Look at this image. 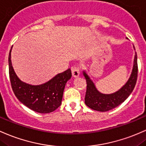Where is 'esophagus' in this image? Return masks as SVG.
<instances>
[{"label":"esophagus","mask_w":146,"mask_h":146,"mask_svg":"<svg viewBox=\"0 0 146 146\" xmlns=\"http://www.w3.org/2000/svg\"><path fill=\"white\" fill-rule=\"evenodd\" d=\"M71 72L73 78H78L80 76V70L78 67H73L71 68Z\"/></svg>","instance_id":"1"}]
</instances>
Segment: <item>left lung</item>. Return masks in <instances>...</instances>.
I'll use <instances>...</instances> for the list:
<instances>
[{"mask_svg":"<svg viewBox=\"0 0 146 146\" xmlns=\"http://www.w3.org/2000/svg\"><path fill=\"white\" fill-rule=\"evenodd\" d=\"M135 50L134 46H133ZM138 66L137 55L135 52L133 68L130 76L127 82L116 92L112 94H102L97 89L95 84L87 74L86 70H83V76L86 81V91L84 102L86 106L98 111H107L123 103L132 94L137 80Z\"/></svg>","mask_w":146,"mask_h":146,"instance_id":"1","label":"left lung"}]
</instances>
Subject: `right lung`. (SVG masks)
<instances>
[{"instance_id":"right-lung-1","label":"right lung","mask_w":146,"mask_h":146,"mask_svg":"<svg viewBox=\"0 0 146 146\" xmlns=\"http://www.w3.org/2000/svg\"><path fill=\"white\" fill-rule=\"evenodd\" d=\"M9 54V73L11 85L16 97L25 106L40 113H48L55 111L62 104L63 93L67 81L71 78L70 68L44 84L32 85L21 81L14 71Z\"/></svg>"}]
</instances>
